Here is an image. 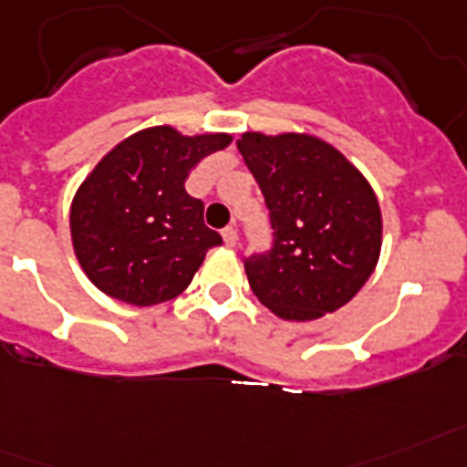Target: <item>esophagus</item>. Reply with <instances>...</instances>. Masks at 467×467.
<instances>
[{
	"instance_id": "34e87169",
	"label": "esophagus",
	"mask_w": 467,
	"mask_h": 467,
	"mask_svg": "<svg viewBox=\"0 0 467 467\" xmlns=\"http://www.w3.org/2000/svg\"><path fill=\"white\" fill-rule=\"evenodd\" d=\"M222 236H224L226 245H229V248H234V245H236V243H238V231H236V226H226V229L222 231Z\"/></svg>"
}]
</instances>
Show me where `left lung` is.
I'll return each mask as SVG.
<instances>
[{"label":"left lung","mask_w":467,"mask_h":467,"mask_svg":"<svg viewBox=\"0 0 467 467\" xmlns=\"http://www.w3.org/2000/svg\"><path fill=\"white\" fill-rule=\"evenodd\" d=\"M236 145L275 229L272 250L245 260L253 294L294 322L346 306L381 250V212L368 179L334 145L307 133L248 130Z\"/></svg>","instance_id":"8db88e82"}]
</instances>
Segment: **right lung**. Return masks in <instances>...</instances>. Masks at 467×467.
<instances>
[{
	"label": "right lung",
	"instance_id": "1",
	"mask_svg": "<svg viewBox=\"0 0 467 467\" xmlns=\"http://www.w3.org/2000/svg\"><path fill=\"white\" fill-rule=\"evenodd\" d=\"M229 142V133L183 136L152 126L119 142L88 173L71 202V241L102 294L148 307L186 291L222 236L207 229L205 205L183 183L202 157Z\"/></svg>",
	"mask_w": 467,
	"mask_h": 467
}]
</instances>
